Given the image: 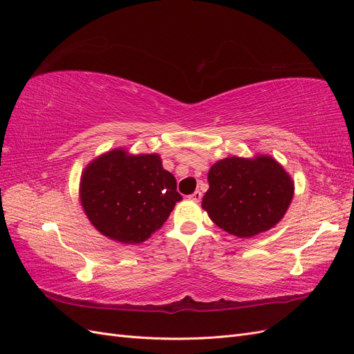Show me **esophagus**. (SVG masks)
I'll use <instances>...</instances> for the list:
<instances>
[{
  "instance_id": "1",
  "label": "esophagus",
  "mask_w": 354,
  "mask_h": 354,
  "mask_svg": "<svg viewBox=\"0 0 354 354\" xmlns=\"http://www.w3.org/2000/svg\"><path fill=\"white\" fill-rule=\"evenodd\" d=\"M189 199H190V201H195V202H199V201L202 199V192H201V190L194 192V194H192V195L189 196Z\"/></svg>"
}]
</instances>
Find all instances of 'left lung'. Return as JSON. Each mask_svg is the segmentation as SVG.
I'll list each match as a JSON object with an SVG mask.
<instances>
[{"instance_id":"obj_1","label":"left lung","mask_w":354,"mask_h":354,"mask_svg":"<svg viewBox=\"0 0 354 354\" xmlns=\"http://www.w3.org/2000/svg\"><path fill=\"white\" fill-rule=\"evenodd\" d=\"M208 183L202 208L220 229L238 238L274 227L294 198L291 176L269 155L217 160L209 168Z\"/></svg>"}]
</instances>
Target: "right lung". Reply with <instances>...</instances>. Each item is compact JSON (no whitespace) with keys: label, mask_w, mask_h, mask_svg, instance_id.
Listing matches in <instances>:
<instances>
[{"label":"right lung","mask_w":354,"mask_h":354,"mask_svg":"<svg viewBox=\"0 0 354 354\" xmlns=\"http://www.w3.org/2000/svg\"><path fill=\"white\" fill-rule=\"evenodd\" d=\"M176 177L156 153H128L118 147L84 168L80 201L103 236L137 245L152 236L181 201Z\"/></svg>","instance_id":"1"}]
</instances>
